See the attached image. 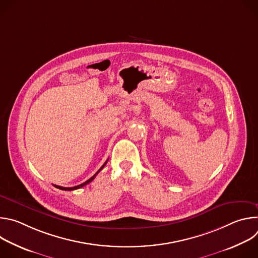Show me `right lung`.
Masks as SVG:
<instances>
[{
	"label": "right lung",
	"mask_w": 258,
	"mask_h": 258,
	"mask_svg": "<svg viewBox=\"0 0 258 258\" xmlns=\"http://www.w3.org/2000/svg\"><path fill=\"white\" fill-rule=\"evenodd\" d=\"M107 161H108V160H107ZM107 161H106V162H105V163H104V164H103V165L101 166V168H100V169H99V170H98V171H97V172H96V173H95V174H94V175H93L92 177H90V178H89V179H88L87 181H85V182L81 183V185H79V186H76V187H71V188H65V187H61V186H57V185H54V186H55V187H56L57 189H60V190H64V191H72V190H77V189L83 188L84 186L88 185V183H89V182H91V181H92V180H93V179L95 178V176H96V175H97V174H98V173H99V172H100V171L102 170V168H103V167H104V166L106 165Z\"/></svg>",
	"instance_id": "add662e5"
}]
</instances>
